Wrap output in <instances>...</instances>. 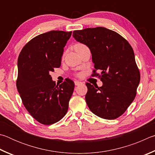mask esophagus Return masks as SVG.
Listing matches in <instances>:
<instances>
[{"label":"esophagus","mask_w":155,"mask_h":155,"mask_svg":"<svg viewBox=\"0 0 155 155\" xmlns=\"http://www.w3.org/2000/svg\"><path fill=\"white\" fill-rule=\"evenodd\" d=\"M74 83H75V86H78V85L81 84H82V82H80V81H75Z\"/></svg>","instance_id":"1"}]
</instances>
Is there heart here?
<instances>
[{"instance_id":"obj_1","label":"heart","mask_w":155,"mask_h":155,"mask_svg":"<svg viewBox=\"0 0 155 155\" xmlns=\"http://www.w3.org/2000/svg\"><path fill=\"white\" fill-rule=\"evenodd\" d=\"M86 46L84 44H83V43H76L75 45V48H82V47H84Z\"/></svg>"}]
</instances>
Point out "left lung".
Segmentation results:
<instances>
[{
  "mask_svg": "<svg viewBox=\"0 0 155 155\" xmlns=\"http://www.w3.org/2000/svg\"><path fill=\"white\" fill-rule=\"evenodd\" d=\"M73 36L91 50L94 67L92 76L103 82L101 87L86 83L89 109L101 118L120 117L134 101L140 81L131 45L120 35L104 27L74 31ZM97 70L101 73H97Z\"/></svg>",
  "mask_w": 155,
  "mask_h": 155,
  "instance_id": "8db88e82",
  "label": "left lung"
}]
</instances>
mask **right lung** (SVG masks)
I'll return each mask as SVG.
<instances>
[{
	"mask_svg": "<svg viewBox=\"0 0 155 155\" xmlns=\"http://www.w3.org/2000/svg\"><path fill=\"white\" fill-rule=\"evenodd\" d=\"M72 32L51 31L26 43L18 60L16 86L24 107L35 120L50 125L67 112L74 83L66 79L56 85L50 75L61 66L64 47Z\"/></svg>",
	"mask_w": 155,
	"mask_h": 155,
	"instance_id": "right-lung-1",
	"label": "right lung"
}]
</instances>
